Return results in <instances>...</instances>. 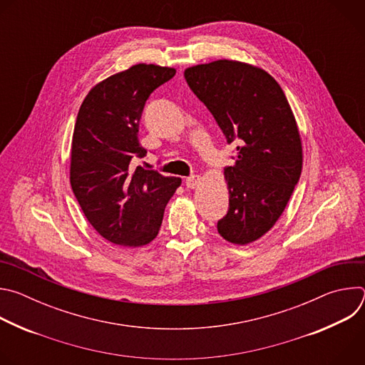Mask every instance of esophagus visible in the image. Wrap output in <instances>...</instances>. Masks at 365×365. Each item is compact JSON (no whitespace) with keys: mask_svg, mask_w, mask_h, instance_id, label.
Returning <instances> with one entry per match:
<instances>
[{"mask_svg":"<svg viewBox=\"0 0 365 365\" xmlns=\"http://www.w3.org/2000/svg\"><path fill=\"white\" fill-rule=\"evenodd\" d=\"M185 183H186V187H187V189H195V187L200 183V176H197V175H192V176L186 178Z\"/></svg>","mask_w":365,"mask_h":365,"instance_id":"1","label":"esophagus"}]
</instances>
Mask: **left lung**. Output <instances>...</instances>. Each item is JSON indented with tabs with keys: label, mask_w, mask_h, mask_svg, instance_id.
I'll use <instances>...</instances> for the list:
<instances>
[{
	"label": "left lung",
	"mask_w": 365,
	"mask_h": 365,
	"mask_svg": "<svg viewBox=\"0 0 365 365\" xmlns=\"http://www.w3.org/2000/svg\"><path fill=\"white\" fill-rule=\"evenodd\" d=\"M185 79L227 143L237 144L235 165L224 169L230 207L218 232L232 244H250L276 224L299 182L302 143L294 115L276 79L242 62L192 66Z\"/></svg>",
	"instance_id": "1"
}]
</instances>
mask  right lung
I'll use <instances>...</instances> for the list:
<instances>
[{
    "instance_id": "add662e5",
    "label": "right lung",
    "mask_w": 365,
    "mask_h": 365,
    "mask_svg": "<svg viewBox=\"0 0 365 365\" xmlns=\"http://www.w3.org/2000/svg\"><path fill=\"white\" fill-rule=\"evenodd\" d=\"M173 68L138 63L95 85L79 108L72 137L71 185L89 224L110 242L141 247L159 234L180 178L135 169L144 158L138 123L150 93Z\"/></svg>"
}]
</instances>
